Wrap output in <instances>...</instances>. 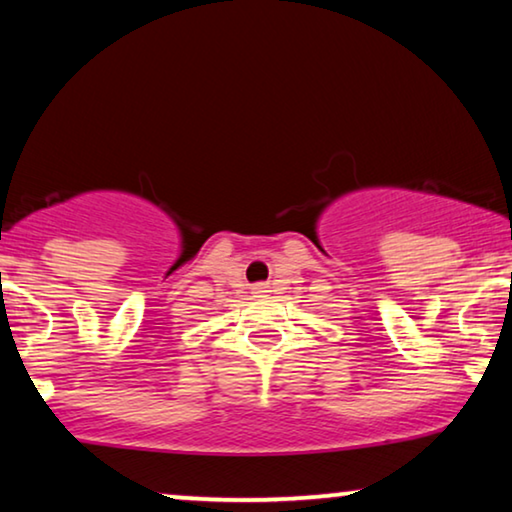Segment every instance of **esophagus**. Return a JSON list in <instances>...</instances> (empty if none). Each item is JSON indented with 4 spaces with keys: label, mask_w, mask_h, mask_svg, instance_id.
Returning a JSON list of instances; mask_svg holds the SVG:
<instances>
[{
    "label": "esophagus",
    "mask_w": 512,
    "mask_h": 512,
    "mask_svg": "<svg viewBox=\"0 0 512 512\" xmlns=\"http://www.w3.org/2000/svg\"><path fill=\"white\" fill-rule=\"evenodd\" d=\"M265 289H268V286H263V284H258V286H256V293H268V291H265Z\"/></svg>",
    "instance_id": "1"
}]
</instances>
